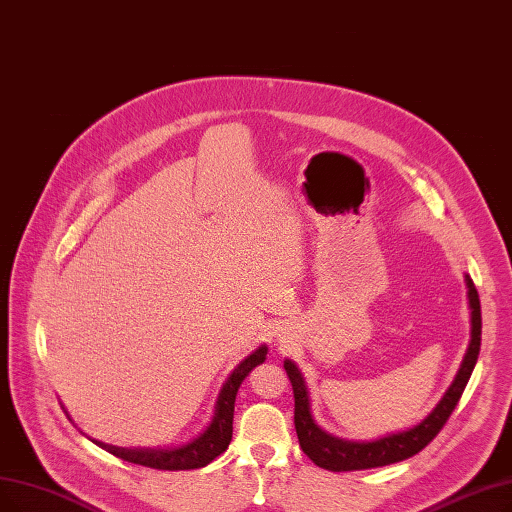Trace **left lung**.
<instances>
[{"label": "left lung", "mask_w": 512, "mask_h": 512, "mask_svg": "<svg viewBox=\"0 0 512 512\" xmlns=\"http://www.w3.org/2000/svg\"><path fill=\"white\" fill-rule=\"evenodd\" d=\"M466 282V297H469L471 307V341L466 347V353L462 358V364L454 376L452 385L443 393L439 404L431 410L427 418H422L418 425L383 435L372 441H353V439H341L326 433L316 425L314 416H311L309 406V391L305 385V379L295 362L284 360V370L288 374V381L293 385L295 393V429L299 437L301 450L318 464L320 469L326 471H364V469H376V466H387L393 462H402L414 454H418L422 448L429 446L435 439V435L446 425L450 414L454 412L458 399L469 383L473 368L479 358L481 347V303L477 288L471 280V276H464Z\"/></svg>", "instance_id": "left-lung-1"}]
</instances>
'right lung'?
<instances>
[{
	"label": "right lung",
	"mask_w": 512,
	"mask_h": 512,
	"mask_svg": "<svg viewBox=\"0 0 512 512\" xmlns=\"http://www.w3.org/2000/svg\"><path fill=\"white\" fill-rule=\"evenodd\" d=\"M265 355H268V347L261 345L251 355H247L226 379L224 387H221L213 418L203 433H198L194 439L182 446L173 448H119L110 446V443H102L98 439H92L96 446L110 452L113 456L148 466V469H159V471H190V469H201L207 466L211 460H215L219 454H224L232 441V420H234V402L236 393L242 381L247 379L249 372L265 362Z\"/></svg>",
	"instance_id": "obj_1"
}]
</instances>
